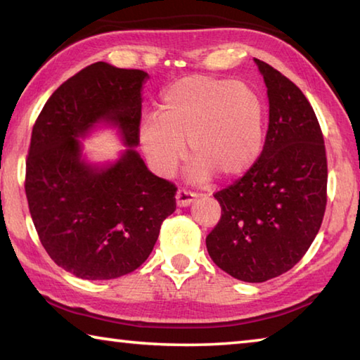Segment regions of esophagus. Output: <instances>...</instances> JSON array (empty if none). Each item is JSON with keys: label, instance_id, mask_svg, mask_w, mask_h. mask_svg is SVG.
Masks as SVG:
<instances>
[{"label": "esophagus", "instance_id": "1", "mask_svg": "<svg viewBox=\"0 0 360 360\" xmlns=\"http://www.w3.org/2000/svg\"><path fill=\"white\" fill-rule=\"evenodd\" d=\"M197 197L198 195L195 192L187 191V188H179V191L176 192V205H178L179 207H186L191 205L192 201H195V198Z\"/></svg>", "mask_w": 360, "mask_h": 360}]
</instances>
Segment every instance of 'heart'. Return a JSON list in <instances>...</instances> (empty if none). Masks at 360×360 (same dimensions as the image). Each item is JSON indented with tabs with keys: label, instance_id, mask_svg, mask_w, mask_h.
Returning <instances> with one entry per match:
<instances>
[{
	"label": "heart",
	"instance_id": "obj_1",
	"mask_svg": "<svg viewBox=\"0 0 360 360\" xmlns=\"http://www.w3.org/2000/svg\"><path fill=\"white\" fill-rule=\"evenodd\" d=\"M263 121V102L250 84L192 75L163 91L160 113L141 117L140 145L163 176H172L184 159L186 139L193 181L236 178L258 159Z\"/></svg>",
	"mask_w": 360,
	"mask_h": 360
}]
</instances>
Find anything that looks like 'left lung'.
<instances>
[{
	"mask_svg": "<svg viewBox=\"0 0 360 360\" xmlns=\"http://www.w3.org/2000/svg\"><path fill=\"white\" fill-rule=\"evenodd\" d=\"M269 97L263 151L230 187L207 234L209 257L248 283L278 277L299 263L316 238L328 202V158L318 117L302 91L269 64L255 60Z\"/></svg>",
	"mask_w": 360,
	"mask_h": 360,
	"instance_id": "8db88e82",
	"label": "left lung"
}]
</instances>
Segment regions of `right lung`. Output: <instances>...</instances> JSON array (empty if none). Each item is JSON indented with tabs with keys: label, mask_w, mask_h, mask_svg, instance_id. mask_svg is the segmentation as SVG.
I'll use <instances>...</instances> for the list:
<instances>
[{
	"label": "right lung",
	"mask_w": 360,
	"mask_h": 360,
	"mask_svg": "<svg viewBox=\"0 0 360 360\" xmlns=\"http://www.w3.org/2000/svg\"><path fill=\"white\" fill-rule=\"evenodd\" d=\"M145 78L139 69L91 64L50 96L32 126L30 214L45 252L75 277L110 280L139 269L176 209L178 187L149 172L135 149L103 169L80 160L77 136L101 120L117 124L129 146L139 145Z\"/></svg>",
	"instance_id": "obj_1"
}]
</instances>
